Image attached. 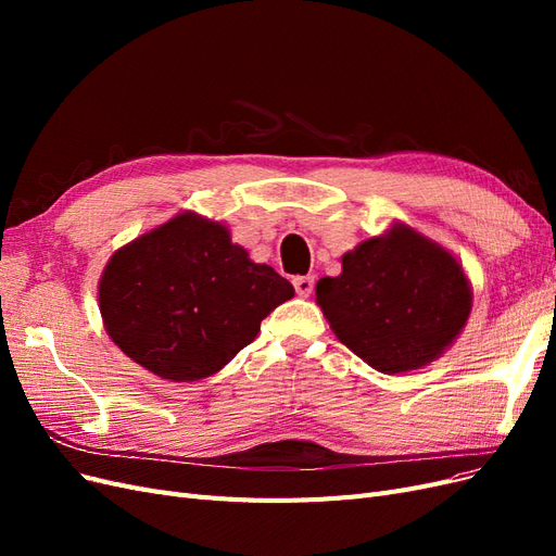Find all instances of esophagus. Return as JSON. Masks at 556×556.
<instances>
[{
  "label": "esophagus",
  "mask_w": 556,
  "mask_h": 556,
  "mask_svg": "<svg viewBox=\"0 0 556 556\" xmlns=\"http://www.w3.org/2000/svg\"><path fill=\"white\" fill-rule=\"evenodd\" d=\"M292 282H294V290H296V294H299L301 299L311 296V292H313V288H315V278H313V276H296Z\"/></svg>",
  "instance_id": "34e87169"
}]
</instances>
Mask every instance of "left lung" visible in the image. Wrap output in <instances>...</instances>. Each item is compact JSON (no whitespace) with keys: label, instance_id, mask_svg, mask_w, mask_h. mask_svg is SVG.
Listing matches in <instances>:
<instances>
[{"label":"left lung","instance_id":"1","mask_svg":"<svg viewBox=\"0 0 556 556\" xmlns=\"http://www.w3.org/2000/svg\"><path fill=\"white\" fill-rule=\"evenodd\" d=\"M315 301L331 331L382 374L439 359L473 308L462 262L413 227L394 223L343 255V271L319 278Z\"/></svg>","mask_w":556,"mask_h":556}]
</instances>
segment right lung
I'll return each mask as SVG.
<instances>
[{
  "label": "right lung",
  "mask_w": 556,
  "mask_h": 556,
  "mask_svg": "<svg viewBox=\"0 0 556 556\" xmlns=\"http://www.w3.org/2000/svg\"><path fill=\"white\" fill-rule=\"evenodd\" d=\"M292 296L290 280L252 262L227 225L192 211L117 248L99 278L111 341L169 382L220 371Z\"/></svg>",
  "instance_id": "right-lung-1"
}]
</instances>
